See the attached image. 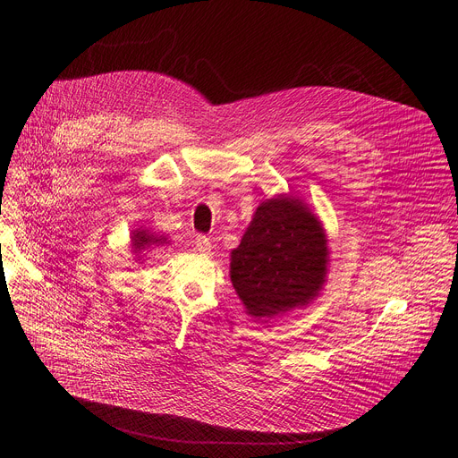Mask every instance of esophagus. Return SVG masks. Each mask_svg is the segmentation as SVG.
<instances>
[{"mask_svg": "<svg viewBox=\"0 0 458 458\" xmlns=\"http://www.w3.org/2000/svg\"><path fill=\"white\" fill-rule=\"evenodd\" d=\"M195 248H198V251H199V253L208 255V253L212 251V242H210V238H207V236L199 234L198 238H195Z\"/></svg>", "mask_w": 458, "mask_h": 458, "instance_id": "1", "label": "esophagus"}]
</instances>
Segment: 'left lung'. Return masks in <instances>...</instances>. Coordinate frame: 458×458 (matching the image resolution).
Instances as JSON below:
<instances>
[{
  "mask_svg": "<svg viewBox=\"0 0 458 458\" xmlns=\"http://www.w3.org/2000/svg\"><path fill=\"white\" fill-rule=\"evenodd\" d=\"M328 236L318 216L287 193L265 199L231 251V283L255 320L306 308L328 276Z\"/></svg>",
  "mask_w": 458,
  "mask_h": 458,
  "instance_id": "8db88e82",
  "label": "left lung"
}]
</instances>
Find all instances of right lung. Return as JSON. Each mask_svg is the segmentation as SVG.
<instances>
[{"label": "right lung", "instance_id": "right-lung-1", "mask_svg": "<svg viewBox=\"0 0 458 458\" xmlns=\"http://www.w3.org/2000/svg\"><path fill=\"white\" fill-rule=\"evenodd\" d=\"M130 244H132V253L136 257H140L143 251H147L150 248L167 246L169 241L164 234H155L148 229H136V231H132V236H130ZM138 260H141V257Z\"/></svg>", "mask_w": 458, "mask_h": 458}]
</instances>
